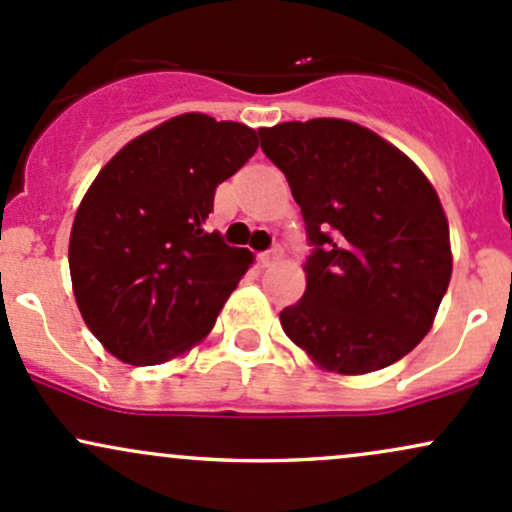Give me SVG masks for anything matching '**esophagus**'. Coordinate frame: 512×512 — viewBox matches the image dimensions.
I'll return each instance as SVG.
<instances>
[{
	"label": "esophagus",
	"instance_id": "34e87169",
	"mask_svg": "<svg viewBox=\"0 0 512 512\" xmlns=\"http://www.w3.org/2000/svg\"><path fill=\"white\" fill-rule=\"evenodd\" d=\"M278 256H280V249H278V246H275V249L261 251V254H258V261H261L263 266H271V263L278 261Z\"/></svg>",
	"mask_w": 512,
	"mask_h": 512
}]
</instances>
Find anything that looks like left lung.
Wrapping results in <instances>:
<instances>
[{"instance_id": "obj_1", "label": "left lung", "mask_w": 512, "mask_h": 512, "mask_svg": "<svg viewBox=\"0 0 512 512\" xmlns=\"http://www.w3.org/2000/svg\"><path fill=\"white\" fill-rule=\"evenodd\" d=\"M307 241V290L280 312L324 370L365 375L411 353L452 275L450 227L430 181L372 130L336 118L261 128Z\"/></svg>"}]
</instances>
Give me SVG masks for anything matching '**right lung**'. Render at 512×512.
Returning a JSON list of instances; mask_svg holds the SVG:
<instances>
[{"label":"right lung","instance_id":"1","mask_svg":"<svg viewBox=\"0 0 512 512\" xmlns=\"http://www.w3.org/2000/svg\"><path fill=\"white\" fill-rule=\"evenodd\" d=\"M256 147L246 125L186 113L128 142L86 191L70 237L74 297L123 363H166L208 336L249 271V251L203 222Z\"/></svg>","mask_w":512,"mask_h":512}]
</instances>
